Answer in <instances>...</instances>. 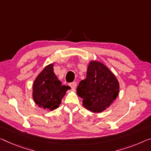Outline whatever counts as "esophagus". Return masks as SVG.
<instances>
[{"label":"esophagus","instance_id":"esophagus-1","mask_svg":"<svg viewBox=\"0 0 151 151\" xmlns=\"http://www.w3.org/2000/svg\"><path fill=\"white\" fill-rule=\"evenodd\" d=\"M69 86H70V87L72 89H75L76 87H77V83L76 82H71L69 83Z\"/></svg>","mask_w":151,"mask_h":151}]
</instances>
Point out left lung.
Instances as JSON below:
<instances>
[{"instance_id":"8db88e82","label":"left lung","mask_w":151,"mask_h":151,"mask_svg":"<svg viewBox=\"0 0 151 151\" xmlns=\"http://www.w3.org/2000/svg\"><path fill=\"white\" fill-rule=\"evenodd\" d=\"M119 83L115 76L102 63L92 61L86 78L81 80L77 94L83 99V106L94 113L105 111L119 94Z\"/></svg>"}]
</instances>
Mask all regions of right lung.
Listing matches in <instances>:
<instances>
[{
	"mask_svg": "<svg viewBox=\"0 0 151 151\" xmlns=\"http://www.w3.org/2000/svg\"><path fill=\"white\" fill-rule=\"evenodd\" d=\"M53 63L46 66L33 83L34 101L39 107L52 111L59 107L69 86L61 85L53 71Z\"/></svg>",
	"mask_w": 151,
	"mask_h": 151,
	"instance_id": "1",
	"label": "right lung"
}]
</instances>
